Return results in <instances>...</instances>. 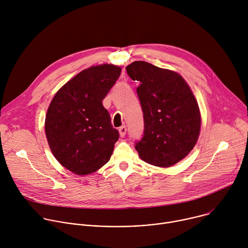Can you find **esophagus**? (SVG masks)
Returning a JSON list of instances; mask_svg holds the SVG:
<instances>
[{
    "mask_svg": "<svg viewBox=\"0 0 248 248\" xmlns=\"http://www.w3.org/2000/svg\"><path fill=\"white\" fill-rule=\"evenodd\" d=\"M119 131H120V135H121L122 137H124V136L126 134V126H125V125L120 126Z\"/></svg>",
    "mask_w": 248,
    "mask_h": 248,
    "instance_id": "1",
    "label": "esophagus"
}]
</instances>
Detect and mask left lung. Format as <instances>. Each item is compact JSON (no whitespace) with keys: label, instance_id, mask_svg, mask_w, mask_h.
I'll list each match as a JSON object with an SVG mask.
<instances>
[{"label":"left lung","instance_id":"left-lung-1","mask_svg":"<svg viewBox=\"0 0 248 248\" xmlns=\"http://www.w3.org/2000/svg\"><path fill=\"white\" fill-rule=\"evenodd\" d=\"M125 69L139 83L136 93L144 119L143 135L135 149L148 164L170 167L196 144L201 124L196 99L185 79L171 70L143 61L133 62Z\"/></svg>","mask_w":248,"mask_h":248}]
</instances>
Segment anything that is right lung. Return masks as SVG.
I'll use <instances>...</instances> for the list:
<instances>
[{
    "label": "right lung",
    "mask_w": 248,
    "mask_h": 248,
    "mask_svg": "<svg viewBox=\"0 0 248 248\" xmlns=\"http://www.w3.org/2000/svg\"><path fill=\"white\" fill-rule=\"evenodd\" d=\"M121 72L114 64L91 66L53 98L45 120L46 136L56 159L70 171L84 175L109 162L120 134L102 101Z\"/></svg>",
    "instance_id": "obj_1"
}]
</instances>
